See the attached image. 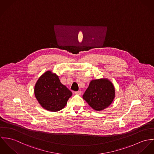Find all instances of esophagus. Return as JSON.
I'll list each match as a JSON object with an SVG mask.
<instances>
[{"label": "esophagus", "instance_id": "esophagus-1", "mask_svg": "<svg viewBox=\"0 0 154 154\" xmlns=\"http://www.w3.org/2000/svg\"><path fill=\"white\" fill-rule=\"evenodd\" d=\"M75 94H77V95H80V94H82V91H75Z\"/></svg>", "mask_w": 154, "mask_h": 154}]
</instances>
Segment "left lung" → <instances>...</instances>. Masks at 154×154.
Wrapping results in <instances>:
<instances>
[{
    "instance_id": "8db88e82",
    "label": "left lung",
    "mask_w": 154,
    "mask_h": 154,
    "mask_svg": "<svg viewBox=\"0 0 154 154\" xmlns=\"http://www.w3.org/2000/svg\"><path fill=\"white\" fill-rule=\"evenodd\" d=\"M83 98L92 109L101 111L113 102L115 98V87L107 78L92 80Z\"/></svg>"
}]
</instances>
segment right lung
<instances>
[{
    "mask_svg": "<svg viewBox=\"0 0 154 154\" xmlns=\"http://www.w3.org/2000/svg\"><path fill=\"white\" fill-rule=\"evenodd\" d=\"M35 96L45 110L58 112L65 107L72 92L60 81L58 76L48 70L42 74L34 87Z\"/></svg>",
    "mask_w": 154,
    "mask_h": 154,
    "instance_id": "add662e5",
    "label": "right lung"
}]
</instances>
